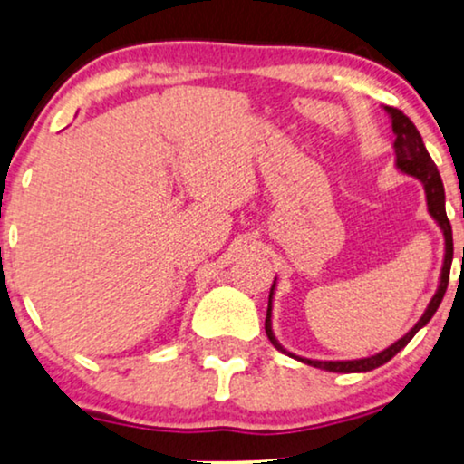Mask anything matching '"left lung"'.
I'll use <instances>...</instances> for the list:
<instances>
[{
	"label": "left lung",
	"mask_w": 464,
	"mask_h": 464,
	"mask_svg": "<svg viewBox=\"0 0 464 464\" xmlns=\"http://www.w3.org/2000/svg\"><path fill=\"white\" fill-rule=\"evenodd\" d=\"M384 111L389 113L392 132H395V143H392V148H395V156H397V160H395L397 169L401 170V173L414 177V179L422 183L424 194H427V208H429L430 218H433L437 221V226L441 227L443 240H446V253H443L440 285H437L435 295L430 297L427 310H424V314L418 319L416 325L411 327L401 340H397L395 344L384 348L382 353L372 354V357H365V359H354V361H313V359H304V357H297V354H294V353H289L287 348L281 346V342L276 340L275 332H272V295H275V287H276V278H275V283H272V289H270V297H268V313H266V323H264L266 335H268V340L272 342V346H275L276 351H281L283 354H287V357H291V359H297V361H302V363L319 367V370H325V372L357 373V372H372V370H376V367L384 365L386 361H391L392 357H395V354L401 351V348H405V344H408V342L414 338V335L420 332V329L427 325L430 319H433V314L437 313V308H440V304L443 300V294H446V289H448L450 268H452V256H454V243H452V226H450V219L446 215V192H443L440 170H437L435 162L430 160L429 151L422 143L420 132H418L414 122H411V120L405 116L403 111L395 110V107L386 105Z\"/></svg>",
	"instance_id": "left-lung-1"
}]
</instances>
